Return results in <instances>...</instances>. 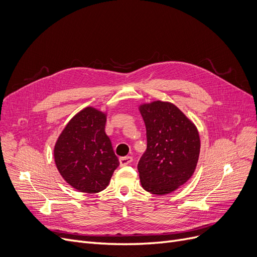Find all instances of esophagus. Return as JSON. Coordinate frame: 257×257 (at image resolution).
Instances as JSON below:
<instances>
[{
    "label": "esophagus",
    "mask_w": 257,
    "mask_h": 257,
    "mask_svg": "<svg viewBox=\"0 0 257 257\" xmlns=\"http://www.w3.org/2000/svg\"><path fill=\"white\" fill-rule=\"evenodd\" d=\"M133 161V157L131 156H125V157H121L119 158V162L121 167H125L127 164H130Z\"/></svg>",
    "instance_id": "34e87169"
}]
</instances>
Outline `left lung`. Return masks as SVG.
Instances as JSON below:
<instances>
[{
    "instance_id": "1",
    "label": "left lung",
    "mask_w": 257,
    "mask_h": 257,
    "mask_svg": "<svg viewBox=\"0 0 257 257\" xmlns=\"http://www.w3.org/2000/svg\"><path fill=\"white\" fill-rule=\"evenodd\" d=\"M138 108L148 139L147 150L138 162L141 186L155 195L170 194L196 170L200 153L198 130L171 102L156 100Z\"/></svg>"
}]
</instances>
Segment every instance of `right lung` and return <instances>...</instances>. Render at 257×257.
Listing matches in <instances>:
<instances>
[{"instance_id":"right-lung-1","label":"right lung","mask_w":257,"mask_h":257,"mask_svg":"<svg viewBox=\"0 0 257 257\" xmlns=\"http://www.w3.org/2000/svg\"><path fill=\"white\" fill-rule=\"evenodd\" d=\"M107 112L86 106L71 118L54 148L56 167L79 192L98 193L110 181L119 160L105 134Z\"/></svg>"}]
</instances>
